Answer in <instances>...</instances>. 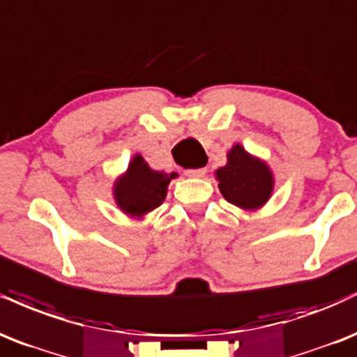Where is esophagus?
<instances>
[{"label":"esophagus","instance_id":"1","mask_svg":"<svg viewBox=\"0 0 357 357\" xmlns=\"http://www.w3.org/2000/svg\"><path fill=\"white\" fill-rule=\"evenodd\" d=\"M205 174H207V169H205V167H200V169L185 170V175H188V177H204Z\"/></svg>","mask_w":357,"mask_h":357}]
</instances>
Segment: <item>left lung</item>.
I'll return each mask as SVG.
<instances>
[{"label": "left lung", "mask_w": 357, "mask_h": 357, "mask_svg": "<svg viewBox=\"0 0 357 357\" xmlns=\"http://www.w3.org/2000/svg\"><path fill=\"white\" fill-rule=\"evenodd\" d=\"M219 188L227 202L244 211L261 208L271 199L274 177L266 162L234 145L227 153V165L215 172Z\"/></svg>", "instance_id": "left-lung-1"}]
</instances>
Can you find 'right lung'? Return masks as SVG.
I'll use <instances>...</instances> for the list:
<instances>
[{
    "label": "right lung",
    "instance_id": "1",
    "mask_svg": "<svg viewBox=\"0 0 357 357\" xmlns=\"http://www.w3.org/2000/svg\"><path fill=\"white\" fill-rule=\"evenodd\" d=\"M175 177V172L163 174L152 170L142 155H135L128 163L127 172L116 178L113 197L121 212L132 217H144L165 200L167 187Z\"/></svg>",
    "mask_w": 357,
    "mask_h": 357
}]
</instances>
